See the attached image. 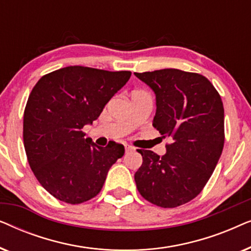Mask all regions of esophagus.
<instances>
[{"instance_id": "1", "label": "esophagus", "mask_w": 251, "mask_h": 251, "mask_svg": "<svg viewBox=\"0 0 251 251\" xmlns=\"http://www.w3.org/2000/svg\"><path fill=\"white\" fill-rule=\"evenodd\" d=\"M131 151H135V147L131 146V145H126V152H131Z\"/></svg>"}]
</instances>
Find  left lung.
<instances>
[{"label": "left lung", "instance_id": "1", "mask_svg": "<svg viewBox=\"0 0 251 251\" xmlns=\"http://www.w3.org/2000/svg\"><path fill=\"white\" fill-rule=\"evenodd\" d=\"M135 75L155 92L153 126L173 140L161 157L138 150L137 190L151 203L176 208L201 193L217 166L225 142L222 98L198 73L166 68Z\"/></svg>", "mask_w": 251, "mask_h": 251}]
</instances>
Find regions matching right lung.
<instances>
[{
  "mask_svg": "<svg viewBox=\"0 0 251 251\" xmlns=\"http://www.w3.org/2000/svg\"><path fill=\"white\" fill-rule=\"evenodd\" d=\"M131 72L68 66L43 75L24 112V146L33 174L58 200L78 204L101 191L125 146H97L82 128L98 119Z\"/></svg>",
  "mask_w": 251,
  "mask_h": 251,
  "instance_id": "right-lung-1",
  "label": "right lung"
}]
</instances>
